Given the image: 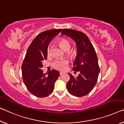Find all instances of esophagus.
I'll return each mask as SVG.
<instances>
[{
	"label": "esophagus",
	"instance_id": "esophagus-1",
	"mask_svg": "<svg viewBox=\"0 0 124 124\" xmlns=\"http://www.w3.org/2000/svg\"><path fill=\"white\" fill-rule=\"evenodd\" d=\"M64 74V73H62V72H60V75H62Z\"/></svg>",
	"mask_w": 124,
	"mask_h": 124
}]
</instances>
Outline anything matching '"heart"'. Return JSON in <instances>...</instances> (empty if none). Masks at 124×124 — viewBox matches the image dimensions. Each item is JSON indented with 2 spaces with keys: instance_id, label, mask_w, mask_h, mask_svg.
<instances>
[{
  "instance_id": "b5f03b06",
  "label": "heart",
  "mask_w": 124,
  "mask_h": 124,
  "mask_svg": "<svg viewBox=\"0 0 124 124\" xmlns=\"http://www.w3.org/2000/svg\"><path fill=\"white\" fill-rule=\"evenodd\" d=\"M58 43L64 50H66L69 49L70 47V44L69 41L65 38H60L58 40ZM47 55H50V49L48 47L47 50ZM69 64V61L66 59H56L53 62V67L56 70L60 71H64L66 69V68Z\"/></svg>"
}]
</instances>
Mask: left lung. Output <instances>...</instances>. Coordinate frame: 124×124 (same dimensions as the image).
I'll return each instance as SVG.
<instances>
[{"instance_id": "8db88e82", "label": "left lung", "mask_w": 124, "mask_h": 124, "mask_svg": "<svg viewBox=\"0 0 124 124\" xmlns=\"http://www.w3.org/2000/svg\"><path fill=\"white\" fill-rule=\"evenodd\" d=\"M62 34L73 39L77 45V55L74 63L77 77L69 74L70 80L66 84L69 93L77 97L89 94L96 85L100 72L96 51L90 40L83 32L73 29H64Z\"/></svg>"}]
</instances>
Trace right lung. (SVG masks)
<instances>
[{
    "instance_id": "add662e5",
    "label": "right lung",
    "mask_w": 124,
    "mask_h": 124,
    "mask_svg": "<svg viewBox=\"0 0 124 124\" xmlns=\"http://www.w3.org/2000/svg\"><path fill=\"white\" fill-rule=\"evenodd\" d=\"M62 29L46 30L39 33L28 47L22 65L24 84L30 93L39 98H44L52 93L59 72L52 70L44 74L43 62L47 58V46L53 38Z\"/></svg>"
}]
</instances>
